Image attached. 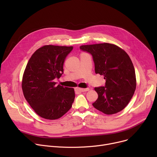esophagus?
Returning a JSON list of instances; mask_svg holds the SVG:
<instances>
[{
  "mask_svg": "<svg viewBox=\"0 0 157 157\" xmlns=\"http://www.w3.org/2000/svg\"><path fill=\"white\" fill-rule=\"evenodd\" d=\"M76 90L78 92H87L89 90L88 88H76Z\"/></svg>",
  "mask_w": 157,
  "mask_h": 157,
  "instance_id": "1",
  "label": "esophagus"
}]
</instances>
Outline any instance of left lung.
<instances>
[{"mask_svg":"<svg viewBox=\"0 0 157 157\" xmlns=\"http://www.w3.org/2000/svg\"><path fill=\"white\" fill-rule=\"evenodd\" d=\"M82 51L92 56L96 74L104 76V86L95 87L98 98L92 104L106 114L124 109L136 88L135 69L128 54L118 46L102 43L80 46Z\"/></svg>","mask_w":157,"mask_h":157,"instance_id":"obj_1","label":"left lung"}]
</instances>
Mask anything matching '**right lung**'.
<instances>
[{
  "instance_id": "right-lung-1",
  "label": "right lung",
  "mask_w": 157,
  "mask_h": 157,
  "mask_svg": "<svg viewBox=\"0 0 157 157\" xmlns=\"http://www.w3.org/2000/svg\"><path fill=\"white\" fill-rule=\"evenodd\" d=\"M72 49V46H44L27 63L21 85L23 95L31 108L43 118H60L74 102V89L54 82L63 74L65 59Z\"/></svg>"
}]
</instances>
